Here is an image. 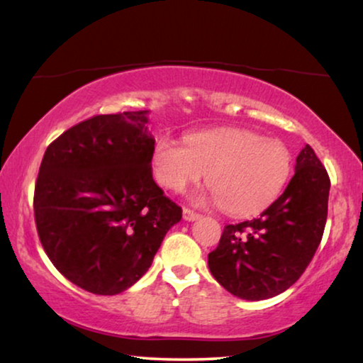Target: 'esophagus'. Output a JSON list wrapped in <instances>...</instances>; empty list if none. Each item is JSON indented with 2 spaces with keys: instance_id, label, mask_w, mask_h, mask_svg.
Segmentation results:
<instances>
[{
  "instance_id": "1",
  "label": "esophagus",
  "mask_w": 363,
  "mask_h": 363,
  "mask_svg": "<svg viewBox=\"0 0 363 363\" xmlns=\"http://www.w3.org/2000/svg\"><path fill=\"white\" fill-rule=\"evenodd\" d=\"M183 219L185 220H196L199 219V214L194 213L190 208H183Z\"/></svg>"
}]
</instances>
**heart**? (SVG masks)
<instances>
[{"mask_svg": "<svg viewBox=\"0 0 363 363\" xmlns=\"http://www.w3.org/2000/svg\"><path fill=\"white\" fill-rule=\"evenodd\" d=\"M157 143L152 169L157 182L183 191L206 173L209 198L233 216L264 211L290 182L293 154L285 143L247 129H219ZM203 199V198H199Z\"/></svg>", "mask_w": 363, "mask_h": 363, "instance_id": "heart-1", "label": "heart"}]
</instances>
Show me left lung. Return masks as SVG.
<instances>
[{
	"label": "left lung",
	"mask_w": 363,
	"mask_h": 363,
	"mask_svg": "<svg viewBox=\"0 0 363 363\" xmlns=\"http://www.w3.org/2000/svg\"><path fill=\"white\" fill-rule=\"evenodd\" d=\"M330 180L308 144L281 196L257 219L228 224L208 255L213 277L234 296L260 301L288 290L316 254Z\"/></svg>",
	"instance_id": "left-lung-1"
}]
</instances>
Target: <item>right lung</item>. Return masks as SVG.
Wrapping results in <instances>:
<instances>
[{
  "instance_id": "right-lung-1",
  "label": "right lung",
  "mask_w": 363,
  "mask_h": 363,
  "mask_svg": "<svg viewBox=\"0 0 363 363\" xmlns=\"http://www.w3.org/2000/svg\"><path fill=\"white\" fill-rule=\"evenodd\" d=\"M147 113L99 114L47 147L34 218L47 257L67 280L118 295L149 270L182 208L152 178Z\"/></svg>"
}]
</instances>
